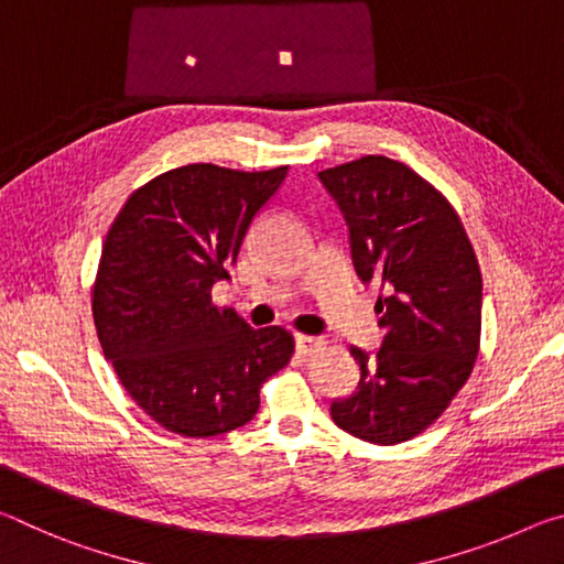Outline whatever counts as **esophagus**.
Instances as JSON below:
<instances>
[{
  "label": "esophagus",
  "instance_id": "esophagus-1",
  "mask_svg": "<svg viewBox=\"0 0 564 564\" xmlns=\"http://www.w3.org/2000/svg\"><path fill=\"white\" fill-rule=\"evenodd\" d=\"M323 346H326V340L316 338V336H295V350L301 352V356H313V352H318Z\"/></svg>",
  "mask_w": 564,
  "mask_h": 564
}]
</instances>
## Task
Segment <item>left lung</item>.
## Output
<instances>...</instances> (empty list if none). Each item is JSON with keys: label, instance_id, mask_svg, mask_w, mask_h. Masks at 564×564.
Instances as JSON below:
<instances>
[{"label": "left lung", "instance_id": "8db88e82", "mask_svg": "<svg viewBox=\"0 0 564 564\" xmlns=\"http://www.w3.org/2000/svg\"><path fill=\"white\" fill-rule=\"evenodd\" d=\"M350 231L362 283L376 281L386 330L376 356L350 348L358 388L333 400L340 431L376 445L405 443L433 425L470 378L480 350L482 275L451 202L388 156L321 171Z\"/></svg>", "mask_w": 564, "mask_h": 564}]
</instances>
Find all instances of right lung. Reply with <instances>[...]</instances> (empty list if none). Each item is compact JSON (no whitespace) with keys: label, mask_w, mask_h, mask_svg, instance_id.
<instances>
[{"label":"right lung","mask_w":564,"mask_h":564,"mask_svg":"<svg viewBox=\"0 0 564 564\" xmlns=\"http://www.w3.org/2000/svg\"><path fill=\"white\" fill-rule=\"evenodd\" d=\"M285 174L171 169L133 191L109 228L94 326L133 403L171 433L214 437L246 425L261 386L293 356L289 330H253L212 301Z\"/></svg>","instance_id":"obj_1"}]
</instances>
